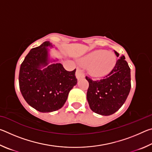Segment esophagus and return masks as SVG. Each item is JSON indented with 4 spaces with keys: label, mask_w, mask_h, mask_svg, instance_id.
Returning <instances> with one entry per match:
<instances>
[{
    "label": "esophagus",
    "mask_w": 152,
    "mask_h": 152,
    "mask_svg": "<svg viewBox=\"0 0 152 152\" xmlns=\"http://www.w3.org/2000/svg\"><path fill=\"white\" fill-rule=\"evenodd\" d=\"M76 76L77 79H80V78H83L84 77V71L82 70L80 68H77L76 72Z\"/></svg>",
    "instance_id": "34e87169"
}]
</instances>
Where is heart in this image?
Here are the masks:
<instances>
[{
    "label": "heart",
    "instance_id": "obj_1",
    "mask_svg": "<svg viewBox=\"0 0 152 152\" xmlns=\"http://www.w3.org/2000/svg\"><path fill=\"white\" fill-rule=\"evenodd\" d=\"M82 63L88 66V72L92 76L100 78L109 74L117 63L116 56L113 52L105 50H95L84 56Z\"/></svg>",
    "mask_w": 152,
    "mask_h": 152
}]
</instances>
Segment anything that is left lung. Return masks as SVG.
<instances>
[{"mask_svg":"<svg viewBox=\"0 0 152 152\" xmlns=\"http://www.w3.org/2000/svg\"><path fill=\"white\" fill-rule=\"evenodd\" d=\"M115 51L117 57L119 53ZM89 83L86 98L90 108L99 115L109 116L124 104L131 89V70L125 56L117 61L113 70L104 79L94 80L86 76Z\"/></svg>","mask_w":152,"mask_h":152,"instance_id":"left-lung-1","label":"left lung"}]
</instances>
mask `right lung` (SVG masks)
<instances>
[{
    "label": "right lung",
    "instance_id": "1",
    "mask_svg": "<svg viewBox=\"0 0 152 152\" xmlns=\"http://www.w3.org/2000/svg\"><path fill=\"white\" fill-rule=\"evenodd\" d=\"M53 47L45 42L31 49L20 67V92L31 107L42 113L61 109L77 84L76 69L67 71L62 64L56 62L58 58H51L49 50Z\"/></svg>",
    "mask_w": 152,
    "mask_h": 152
}]
</instances>
